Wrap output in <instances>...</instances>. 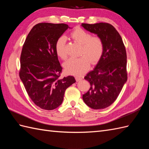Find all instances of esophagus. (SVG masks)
<instances>
[{
	"instance_id": "esophagus-1",
	"label": "esophagus",
	"mask_w": 149,
	"mask_h": 149,
	"mask_svg": "<svg viewBox=\"0 0 149 149\" xmlns=\"http://www.w3.org/2000/svg\"><path fill=\"white\" fill-rule=\"evenodd\" d=\"M82 79H82V78L80 77H75V80H76L77 82L80 81H81Z\"/></svg>"
}]
</instances>
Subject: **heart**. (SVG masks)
<instances>
[{
	"mask_svg": "<svg viewBox=\"0 0 149 149\" xmlns=\"http://www.w3.org/2000/svg\"><path fill=\"white\" fill-rule=\"evenodd\" d=\"M72 38L81 45L79 58H71L64 64L65 71L70 74L81 76L86 72L91 64L95 65L102 57L104 45L103 40L99 36L91 34L81 28H77L70 34ZM66 38L64 36L57 40L55 49L57 54L63 60L67 58L66 50Z\"/></svg>",
	"mask_w": 149,
	"mask_h": 149,
	"instance_id": "1",
	"label": "heart"
}]
</instances>
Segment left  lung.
<instances>
[{"instance_id":"1","label":"left lung","mask_w":149,"mask_h":149,"mask_svg":"<svg viewBox=\"0 0 149 149\" xmlns=\"http://www.w3.org/2000/svg\"><path fill=\"white\" fill-rule=\"evenodd\" d=\"M81 26L101 38L104 45L103 54L95 68L84 77L90 88L83 99L91 108L104 109L115 102L127 80L125 47L112 25L101 22Z\"/></svg>"}]
</instances>
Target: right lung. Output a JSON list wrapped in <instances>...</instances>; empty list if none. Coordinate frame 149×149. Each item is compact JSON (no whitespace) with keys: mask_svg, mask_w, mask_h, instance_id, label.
Listing matches in <instances>:
<instances>
[{"mask_svg":"<svg viewBox=\"0 0 149 149\" xmlns=\"http://www.w3.org/2000/svg\"><path fill=\"white\" fill-rule=\"evenodd\" d=\"M68 28L65 24H38L22 47L19 75L31 99L43 109L59 107L66 88L75 83L70 75L60 78L63 68L55 49L57 40Z\"/></svg>","mask_w":149,"mask_h":149,"instance_id":"right-lung-1","label":"right lung"}]
</instances>
